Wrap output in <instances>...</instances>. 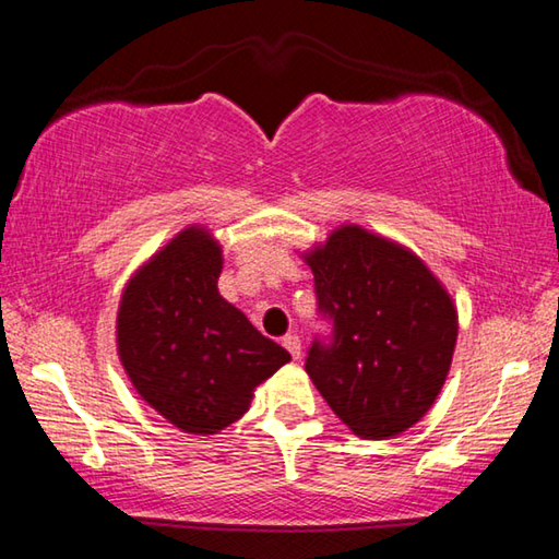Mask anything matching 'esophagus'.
Listing matches in <instances>:
<instances>
[{
	"mask_svg": "<svg viewBox=\"0 0 559 559\" xmlns=\"http://www.w3.org/2000/svg\"><path fill=\"white\" fill-rule=\"evenodd\" d=\"M283 347L288 349V353L293 355V359H300V337L298 335H286L283 337Z\"/></svg>",
	"mask_w": 559,
	"mask_h": 559,
	"instance_id": "34e87169",
	"label": "esophagus"
}]
</instances>
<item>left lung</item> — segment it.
<instances>
[{
    "instance_id": "obj_1",
    "label": "left lung",
    "mask_w": 559,
    "mask_h": 559,
    "mask_svg": "<svg viewBox=\"0 0 559 559\" xmlns=\"http://www.w3.org/2000/svg\"><path fill=\"white\" fill-rule=\"evenodd\" d=\"M316 276L333 343H313L306 372L359 439H394L437 402L459 337L456 306L412 249L343 224L300 253Z\"/></svg>"
}]
</instances>
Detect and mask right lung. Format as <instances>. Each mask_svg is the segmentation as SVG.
I'll list each match as a JSON object with an SVG mask.
<instances>
[{
  "label": "right lung",
  "instance_id": "1",
  "mask_svg": "<svg viewBox=\"0 0 559 559\" xmlns=\"http://www.w3.org/2000/svg\"><path fill=\"white\" fill-rule=\"evenodd\" d=\"M222 246L189 224L126 283L116 345L135 392L185 433H219L241 419L261 382L290 362L219 296Z\"/></svg>",
  "mask_w": 559,
  "mask_h": 559
}]
</instances>
